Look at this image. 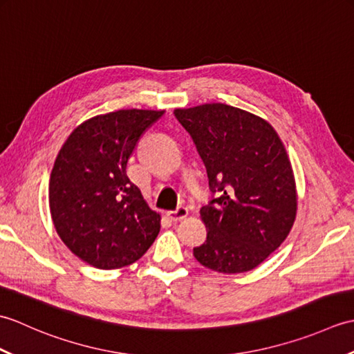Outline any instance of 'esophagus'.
I'll return each mask as SVG.
<instances>
[{
  "label": "esophagus",
  "mask_w": 354,
  "mask_h": 354,
  "mask_svg": "<svg viewBox=\"0 0 354 354\" xmlns=\"http://www.w3.org/2000/svg\"><path fill=\"white\" fill-rule=\"evenodd\" d=\"M187 216H189V209H187L185 207H179L178 209H175V212H169L167 213V217H169L170 221H173V222L183 221V219H185Z\"/></svg>",
  "instance_id": "esophagus-1"
}]
</instances>
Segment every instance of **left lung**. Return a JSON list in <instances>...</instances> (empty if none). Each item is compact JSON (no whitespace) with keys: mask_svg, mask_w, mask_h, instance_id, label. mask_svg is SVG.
I'll return each instance as SVG.
<instances>
[{"mask_svg":"<svg viewBox=\"0 0 354 354\" xmlns=\"http://www.w3.org/2000/svg\"><path fill=\"white\" fill-rule=\"evenodd\" d=\"M205 162L217 198L201 208L208 230L193 255L221 274L257 268L280 246L298 209L283 141L265 118L223 103L175 109Z\"/></svg>","mask_w":354,"mask_h":354,"instance_id":"obj_1","label":"left lung"}]
</instances>
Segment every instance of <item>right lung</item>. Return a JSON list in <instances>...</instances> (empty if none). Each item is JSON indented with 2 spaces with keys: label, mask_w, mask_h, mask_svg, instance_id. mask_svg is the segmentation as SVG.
<instances>
[{
  "label": "right lung",
  "mask_w": 354,
  "mask_h": 354,
  "mask_svg": "<svg viewBox=\"0 0 354 354\" xmlns=\"http://www.w3.org/2000/svg\"><path fill=\"white\" fill-rule=\"evenodd\" d=\"M164 111L120 109L85 120L65 140L53 165L48 205L57 236L88 265L118 269L141 259L161 228L127 178L141 135Z\"/></svg>",
  "instance_id": "obj_1"
}]
</instances>
